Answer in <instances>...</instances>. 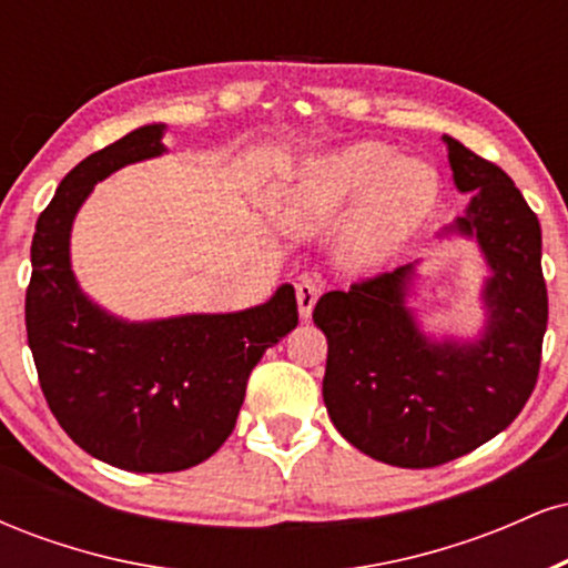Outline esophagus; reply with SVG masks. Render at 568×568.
Wrapping results in <instances>:
<instances>
[{"label":"esophagus","instance_id":"esophagus-1","mask_svg":"<svg viewBox=\"0 0 568 568\" xmlns=\"http://www.w3.org/2000/svg\"><path fill=\"white\" fill-rule=\"evenodd\" d=\"M321 288H323V280L321 275H302L296 283V302H298V315L310 317L312 310H315L317 304V296H321Z\"/></svg>","mask_w":568,"mask_h":568}]
</instances>
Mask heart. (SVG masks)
<instances>
[{"instance_id": "b5f03b06", "label": "heart", "mask_w": 568, "mask_h": 568, "mask_svg": "<svg viewBox=\"0 0 568 568\" xmlns=\"http://www.w3.org/2000/svg\"><path fill=\"white\" fill-rule=\"evenodd\" d=\"M438 194V175L425 162L403 160L382 141H355L304 160L283 202L293 216L317 221L355 205L336 258L347 272H379L422 232Z\"/></svg>"}]
</instances>
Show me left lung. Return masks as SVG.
Returning a JSON list of instances; mask_svg holds the SVG:
<instances>
[{
	"label": "left lung",
	"instance_id": "left-lung-1",
	"mask_svg": "<svg viewBox=\"0 0 568 568\" xmlns=\"http://www.w3.org/2000/svg\"><path fill=\"white\" fill-rule=\"evenodd\" d=\"M454 186L473 194L440 240H473L488 275L475 336L422 328L408 302L419 264L323 293L312 321L328 342L323 400L357 452L384 465L438 467L484 446L520 414L547 331L542 230L501 168L443 135Z\"/></svg>",
	"mask_w": 568,
	"mask_h": 568
}]
</instances>
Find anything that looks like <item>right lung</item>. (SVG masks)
Here are the masks:
<instances>
[{
  "mask_svg": "<svg viewBox=\"0 0 568 568\" xmlns=\"http://www.w3.org/2000/svg\"><path fill=\"white\" fill-rule=\"evenodd\" d=\"M152 122L90 154L37 221L26 334L44 400L77 446L130 473H179L230 438L256 363L298 325L283 283L240 312L125 321L82 291L71 270V226L98 181L168 152Z\"/></svg>",
  "mask_w": 568,
  "mask_h": 568,
  "instance_id": "add662e5",
  "label": "right lung"
}]
</instances>
